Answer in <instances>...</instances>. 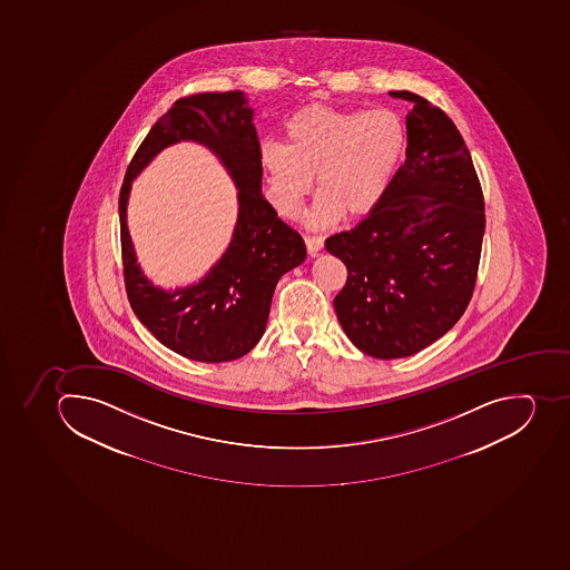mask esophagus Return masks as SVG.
I'll use <instances>...</instances> for the list:
<instances>
[{
    "mask_svg": "<svg viewBox=\"0 0 570 570\" xmlns=\"http://www.w3.org/2000/svg\"><path fill=\"white\" fill-rule=\"evenodd\" d=\"M304 239H306L307 254L309 255L318 254V252L322 249V246H324V239H322V237L306 236Z\"/></svg>",
    "mask_w": 570,
    "mask_h": 570,
    "instance_id": "obj_1",
    "label": "esophagus"
}]
</instances>
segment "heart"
<instances>
[{
    "label": "heart",
    "mask_w": 570,
    "mask_h": 570,
    "mask_svg": "<svg viewBox=\"0 0 570 570\" xmlns=\"http://www.w3.org/2000/svg\"><path fill=\"white\" fill-rule=\"evenodd\" d=\"M283 137V144L261 147V169L273 207L286 217L297 214L316 175L318 196L306 214L311 228L333 225L342 214L360 219L374 213L394 181L406 141L391 109L327 106L293 115Z\"/></svg>",
    "instance_id": "obj_1"
}]
</instances>
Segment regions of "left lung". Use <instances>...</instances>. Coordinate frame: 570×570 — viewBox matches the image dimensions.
Wrapping results in <instances>:
<instances>
[{"instance_id":"1","label":"left lung","mask_w":570,"mask_h":570,"mask_svg":"<svg viewBox=\"0 0 570 570\" xmlns=\"http://www.w3.org/2000/svg\"><path fill=\"white\" fill-rule=\"evenodd\" d=\"M406 160L362 223L325 249L347 283L334 311L347 338L380 360L406 357L452 330L470 304L484 237V198L470 151L442 109L412 91Z\"/></svg>"}]
</instances>
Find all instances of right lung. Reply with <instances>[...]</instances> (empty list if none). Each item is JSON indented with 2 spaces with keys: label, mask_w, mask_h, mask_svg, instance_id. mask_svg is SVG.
I'll use <instances>...</instances> for the list:
<instances>
[{
  "label": "right lung",
  "mask_w": 570,
  "mask_h": 570,
  "mask_svg": "<svg viewBox=\"0 0 570 570\" xmlns=\"http://www.w3.org/2000/svg\"><path fill=\"white\" fill-rule=\"evenodd\" d=\"M179 140L207 146L223 161L238 188V222L223 257L198 284L164 291L139 268L127 203L131 179ZM259 151L254 109L243 91L193 95L153 126L124 179L118 213L132 311L160 344L194 362H232L249 353L266 330L278 278L306 261L304 239L263 196Z\"/></svg>",
  "instance_id": "add662e5"
}]
</instances>
